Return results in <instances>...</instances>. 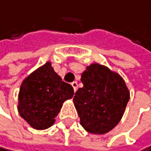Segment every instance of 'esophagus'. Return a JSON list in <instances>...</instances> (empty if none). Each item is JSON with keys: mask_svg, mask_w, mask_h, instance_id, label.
<instances>
[{"mask_svg": "<svg viewBox=\"0 0 151 151\" xmlns=\"http://www.w3.org/2000/svg\"><path fill=\"white\" fill-rule=\"evenodd\" d=\"M71 86H72L74 91H76V90H77V88H78V83H77L76 81H74V82L71 83Z\"/></svg>", "mask_w": 151, "mask_h": 151, "instance_id": "1", "label": "esophagus"}]
</instances>
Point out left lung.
<instances>
[{
  "mask_svg": "<svg viewBox=\"0 0 151 151\" xmlns=\"http://www.w3.org/2000/svg\"><path fill=\"white\" fill-rule=\"evenodd\" d=\"M83 87L73 98L81 125L86 131L105 134L117 126L129 100L125 81L99 64L87 66L81 76Z\"/></svg>",
  "mask_w": 151,
  "mask_h": 151,
  "instance_id": "left-lung-1",
  "label": "left lung"
}]
</instances>
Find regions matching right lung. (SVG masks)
Wrapping results in <instances>:
<instances>
[{"label":"right lung","instance_id":"add662e5","mask_svg":"<svg viewBox=\"0 0 151 151\" xmlns=\"http://www.w3.org/2000/svg\"><path fill=\"white\" fill-rule=\"evenodd\" d=\"M74 90L46 63L25 78L19 93V113L32 127L45 129L51 127L65 100Z\"/></svg>","mask_w":151,"mask_h":151}]
</instances>
